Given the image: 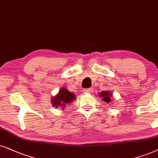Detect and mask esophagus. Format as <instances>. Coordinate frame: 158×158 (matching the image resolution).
Here are the masks:
<instances>
[{"mask_svg": "<svg viewBox=\"0 0 158 158\" xmlns=\"http://www.w3.org/2000/svg\"><path fill=\"white\" fill-rule=\"evenodd\" d=\"M92 89V88H88V89H84V92H87V93H91Z\"/></svg>", "mask_w": 158, "mask_h": 158, "instance_id": "obj_1", "label": "esophagus"}]
</instances>
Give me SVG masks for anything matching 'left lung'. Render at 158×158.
Instances as JSON below:
<instances>
[{"mask_svg": "<svg viewBox=\"0 0 158 158\" xmlns=\"http://www.w3.org/2000/svg\"><path fill=\"white\" fill-rule=\"evenodd\" d=\"M99 96L102 98V100H104L106 102H110L112 93H110L109 91H102L99 93Z\"/></svg>", "mask_w": 158, "mask_h": 158, "instance_id": "1", "label": "left lung"}]
</instances>
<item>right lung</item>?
I'll list each match as a JSON object with an SVG mask.
<instances>
[{
    "label": "right lung",
    "mask_w": 158,
    "mask_h": 158,
    "mask_svg": "<svg viewBox=\"0 0 158 158\" xmlns=\"http://www.w3.org/2000/svg\"><path fill=\"white\" fill-rule=\"evenodd\" d=\"M74 94L69 92L66 88L63 87L59 90V92L53 97L51 100L52 105L55 108H62L64 110V107L70 104L75 99Z\"/></svg>",
    "instance_id": "right-lung-1"
}]
</instances>
